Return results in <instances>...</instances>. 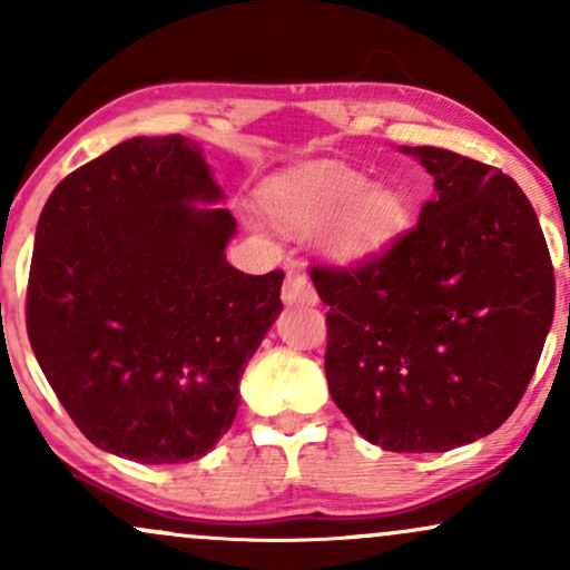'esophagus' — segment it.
I'll return each mask as SVG.
<instances>
[{
    "label": "esophagus",
    "mask_w": 570,
    "mask_h": 570,
    "mask_svg": "<svg viewBox=\"0 0 570 570\" xmlns=\"http://www.w3.org/2000/svg\"><path fill=\"white\" fill-rule=\"evenodd\" d=\"M281 297H284L286 305H316V289H313L311 278H307V273L303 267H292L289 273H286V281H284V292H281Z\"/></svg>",
    "instance_id": "esophagus-1"
}]
</instances>
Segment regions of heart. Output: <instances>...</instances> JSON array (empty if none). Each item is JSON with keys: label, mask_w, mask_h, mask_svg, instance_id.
<instances>
[{"label": "heart", "mask_w": 570, "mask_h": 570, "mask_svg": "<svg viewBox=\"0 0 570 570\" xmlns=\"http://www.w3.org/2000/svg\"><path fill=\"white\" fill-rule=\"evenodd\" d=\"M265 217L284 230L322 227V246L335 263L372 259L407 225V203L396 189L372 187L367 176L340 163H303L259 187Z\"/></svg>", "instance_id": "heart-1"}]
</instances>
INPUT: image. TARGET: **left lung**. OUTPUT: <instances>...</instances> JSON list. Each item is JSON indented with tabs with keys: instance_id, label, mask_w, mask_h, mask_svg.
Masks as SVG:
<instances>
[{
	"instance_id": "obj_1",
	"label": "left lung",
	"mask_w": 570,
	"mask_h": 570,
	"mask_svg": "<svg viewBox=\"0 0 570 570\" xmlns=\"http://www.w3.org/2000/svg\"><path fill=\"white\" fill-rule=\"evenodd\" d=\"M434 176L417 225L353 267L313 265L326 383L353 429L391 453L482 440L531 383L554 271L512 176L440 147H402Z\"/></svg>"
}]
</instances>
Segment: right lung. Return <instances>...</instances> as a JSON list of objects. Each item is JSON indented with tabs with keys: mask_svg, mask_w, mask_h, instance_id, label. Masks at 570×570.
Masks as SVG:
<instances>
[{
	"mask_svg": "<svg viewBox=\"0 0 570 570\" xmlns=\"http://www.w3.org/2000/svg\"><path fill=\"white\" fill-rule=\"evenodd\" d=\"M203 149L134 136L50 193L37 222L26 330L96 448L198 461L230 429L238 383L281 313L284 271L227 263L235 233Z\"/></svg>",
	"mask_w": 570,
	"mask_h": 570,
	"instance_id": "obj_1",
	"label": "right lung"
}]
</instances>
